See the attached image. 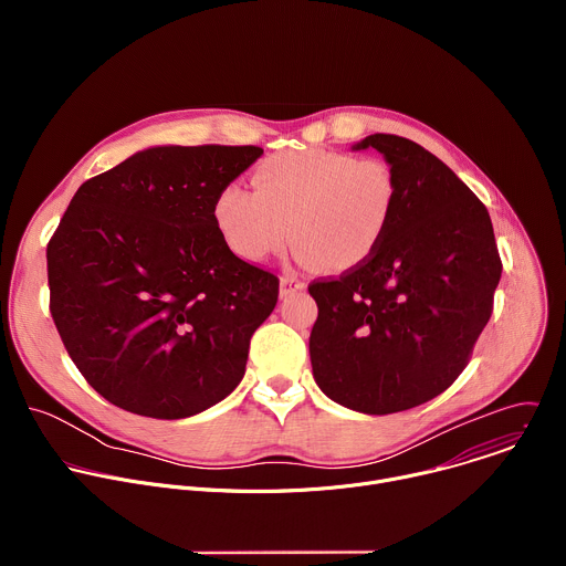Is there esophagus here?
<instances>
[{
	"label": "esophagus",
	"mask_w": 566,
	"mask_h": 566,
	"mask_svg": "<svg viewBox=\"0 0 566 566\" xmlns=\"http://www.w3.org/2000/svg\"><path fill=\"white\" fill-rule=\"evenodd\" d=\"M304 286L306 284L302 280H297L295 275H282V280H280V295L286 297V295H291L295 291H302Z\"/></svg>",
	"instance_id": "34e87169"
}]
</instances>
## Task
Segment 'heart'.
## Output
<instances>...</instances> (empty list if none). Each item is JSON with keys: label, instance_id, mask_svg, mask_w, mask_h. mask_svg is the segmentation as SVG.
I'll use <instances>...</instances> for the list:
<instances>
[{"label": "heart", "instance_id": "obj_1", "mask_svg": "<svg viewBox=\"0 0 566 566\" xmlns=\"http://www.w3.org/2000/svg\"><path fill=\"white\" fill-rule=\"evenodd\" d=\"M255 192L230 184L214 199L228 247L262 262L297 241L302 262L347 271L374 255L394 203L396 177L380 158L334 149L271 156L253 175Z\"/></svg>", "mask_w": 566, "mask_h": 566}]
</instances>
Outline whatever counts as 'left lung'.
Instances as JSON below:
<instances>
[{
	"label": "left lung",
	"mask_w": 566,
	"mask_h": 566,
	"mask_svg": "<svg viewBox=\"0 0 566 566\" xmlns=\"http://www.w3.org/2000/svg\"><path fill=\"white\" fill-rule=\"evenodd\" d=\"M396 177L387 232L369 260L308 284L317 304L308 354L332 400L394 415L446 391L493 313L502 260L491 214L434 154L371 134Z\"/></svg>",
	"instance_id": "left-lung-1"
}]
</instances>
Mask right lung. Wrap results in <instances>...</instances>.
Listing matches in <instances>:
<instances>
[{
    "mask_svg": "<svg viewBox=\"0 0 566 566\" xmlns=\"http://www.w3.org/2000/svg\"><path fill=\"white\" fill-rule=\"evenodd\" d=\"M262 154L151 147L73 195L46 247L49 308L80 374L116 408L186 419L244 378L280 280L228 249L214 199Z\"/></svg>",
    "mask_w": 566,
    "mask_h": 566,
    "instance_id": "obj_1",
    "label": "right lung"
}]
</instances>
